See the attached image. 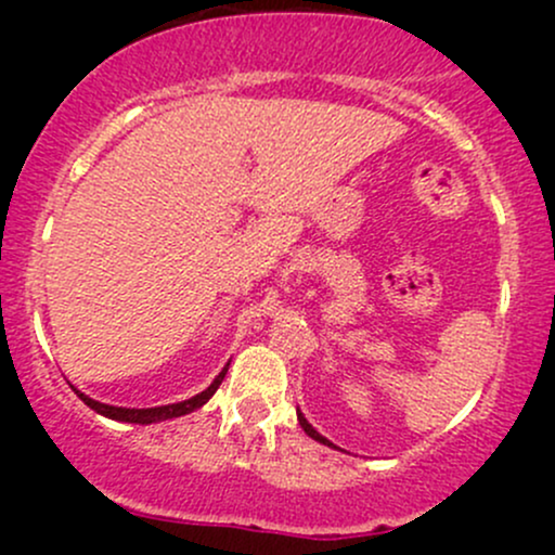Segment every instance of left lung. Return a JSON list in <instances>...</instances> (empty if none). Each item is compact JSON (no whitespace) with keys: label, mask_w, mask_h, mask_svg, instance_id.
Instances as JSON below:
<instances>
[{"label":"left lung","mask_w":555,"mask_h":555,"mask_svg":"<svg viewBox=\"0 0 555 555\" xmlns=\"http://www.w3.org/2000/svg\"><path fill=\"white\" fill-rule=\"evenodd\" d=\"M297 420H299V425H302V430H305V433H308V436H310V438H315V441H321V443H326V446H331V443L326 441V438H323V436H321V433H318V430L313 428V425H310V423H308V420H305V417H302V412H297Z\"/></svg>","instance_id":"obj_1"}]
</instances>
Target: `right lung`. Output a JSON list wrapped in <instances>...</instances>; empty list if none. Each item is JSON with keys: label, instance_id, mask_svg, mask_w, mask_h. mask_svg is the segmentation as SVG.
Instances as JSON below:
<instances>
[{"label": "right lung", "instance_id": "right-lung-1", "mask_svg": "<svg viewBox=\"0 0 555 555\" xmlns=\"http://www.w3.org/2000/svg\"><path fill=\"white\" fill-rule=\"evenodd\" d=\"M229 367V365H227ZM227 367L216 375V380L211 386L206 388V391H201L197 397L193 399H184V401H177V404H164V406H151V410H127V406H112V404H101V401H95L91 397H86V393L75 391L78 397L86 401L91 410L99 412V415L104 417H112V420H119V423H135V425H151V423H158V420H171V417H180V415H188V412L197 410V406L206 404L208 399L214 397L216 388L221 386V380H224L227 375Z\"/></svg>", "mask_w": 555, "mask_h": 555}]
</instances>
